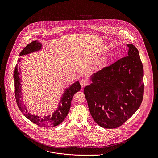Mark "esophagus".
Segmentation results:
<instances>
[{
    "label": "esophagus",
    "instance_id": "1",
    "mask_svg": "<svg viewBox=\"0 0 158 158\" xmlns=\"http://www.w3.org/2000/svg\"><path fill=\"white\" fill-rule=\"evenodd\" d=\"M80 85H81V86L82 88H84L85 86H86L88 85V81H87L86 80H85V79L81 80L80 81Z\"/></svg>",
    "mask_w": 158,
    "mask_h": 158
}]
</instances>
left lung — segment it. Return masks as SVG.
Segmentation results:
<instances>
[{"instance_id":"left-lung-1","label":"left lung","mask_w":158,"mask_h":158,"mask_svg":"<svg viewBox=\"0 0 158 158\" xmlns=\"http://www.w3.org/2000/svg\"><path fill=\"white\" fill-rule=\"evenodd\" d=\"M128 56L90 77L84 88L90 114L105 128L121 126L139 109L143 96V69L135 46L128 44Z\"/></svg>"}]
</instances>
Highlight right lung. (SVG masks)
<instances>
[{
	"label": "right lung",
	"instance_id": "add662e5",
	"mask_svg": "<svg viewBox=\"0 0 158 158\" xmlns=\"http://www.w3.org/2000/svg\"><path fill=\"white\" fill-rule=\"evenodd\" d=\"M43 49V44L38 41H34L26 45L19 56L28 55L35 52L39 51ZM21 58H19L18 62H20ZM21 68H18V63H17L15 68L13 78L15 83V94L16 97V103L19 109L23 115L30 120L33 123L40 127H53L60 124L66 117L70 108L71 101L73 95L81 89V86L79 81L72 84L67 88L64 89V92L61 97L60 102L58 105L57 109L51 114L44 116H38L35 114H31L28 112L27 108L25 104H23V101L21 98L22 97V85H21Z\"/></svg>",
	"mask_w": 158,
	"mask_h": 158
}]
</instances>
